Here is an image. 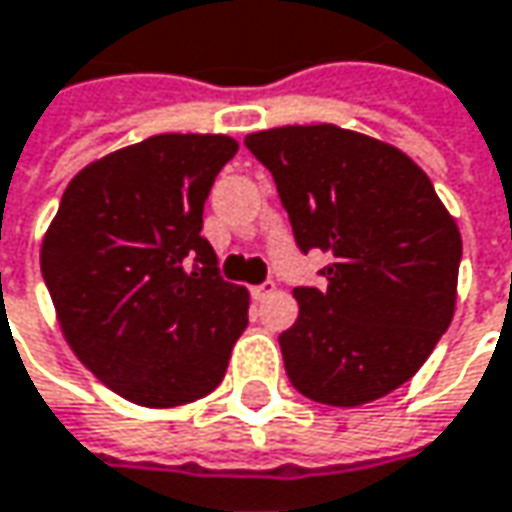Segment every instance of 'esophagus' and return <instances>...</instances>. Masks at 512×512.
Instances as JSON below:
<instances>
[{"label": "esophagus", "instance_id": "1", "mask_svg": "<svg viewBox=\"0 0 512 512\" xmlns=\"http://www.w3.org/2000/svg\"><path fill=\"white\" fill-rule=\"evenodd\" d=\"M272 292H275V284H272V281H263V284L252 286V298H255V301H263V298H269Z\"/></svg>", "mask_w": 512, "mask_h": 512}]
</instances>
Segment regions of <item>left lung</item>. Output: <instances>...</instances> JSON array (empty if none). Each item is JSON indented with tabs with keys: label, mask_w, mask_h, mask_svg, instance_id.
<instances>
[{
	"label": "left lung",
	"mask_w": 512,
	"mask_h": 512,
	"mask_svg": "<svg viewBox=\"0 0 512 512\" xmlns=\"http://www.w3.org/2000/svg\"><path fill=\"white\" fill-rule=\"evenodd\" d=\"M278 185L298 249L327 252L321 286H295L278 336L289 382L324 406H365L420 371L446 333L461 231L403 150L336 124L246 136Z\"/></svg>",
	"instance_id": "1"
}]
</instances>
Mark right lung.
<instances>
[{
	"instance_id": "obj_1",
	"label": "right lung",
	"mask_w": 512,
	"mask_h": 512,
	"mask_svg": "<svg viewBox=\"0 0 512 512\" xmlns=\"http://www.w3.org/2000/svg\"><path fill=\"white\" fill-rule=\"evenodd\" d=\"M228 136L165 133L86 165L46 231L40 266L75 356L124 400L173 408L211 394L249 324L202 231Z\"/></svg>"
}]
</instances>
